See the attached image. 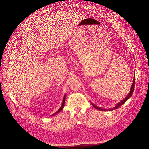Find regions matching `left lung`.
Segmentation results:
<instances>
[{"label":"left lung","mask_w":149,"mask_h":149,"mask_svg":"<svg viewBox=\"0 0 149 149\" xmlns=\"http://www.w3.org/2000/svg\"><path fill=\"white\" fill-rule=\"evenodd\" d=\"M134 83H135V76H134V77H133V84H132V86H131V89H130V92L129 93V94H128V95L125 98V99H123V100H122L120 102H119L114 108H111V109H108V110H109V111H111V110H113V109H117V108H118L119 107H120L122 104H123L131 96H132V94H133V91H134ZM91 104H92V105L95 108V109H98V110H100V111H106V110H107V109H104V108H100V107H97V106H95V105H94L93 104H92V103H91Z\"/></svg>","instance_id":"8db88e82"}]
</instances>
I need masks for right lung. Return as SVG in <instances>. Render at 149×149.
Segmentation results:
<instances>
[{
  "label": "right lung",
  "instance_id": "add662e5",
  "mask_svg": "<svg viewBox=\"0 0 149 149\" xmlns=\"http://www.w3.org/2000/svg\"><path fill=\"white\" fill-rule=\"evenodd\" d=\"M65 98H66V95H65V96H64V97H63V102H62V106L60 107V108L58 109V111L55 113V114H56V113H59L61 111H62V109H63V107H64V105H65ZM54 114H53V115H54Z\"/></svg>",
  "mask_w": 149,
  "mask_h": 149
}]
</instances>
